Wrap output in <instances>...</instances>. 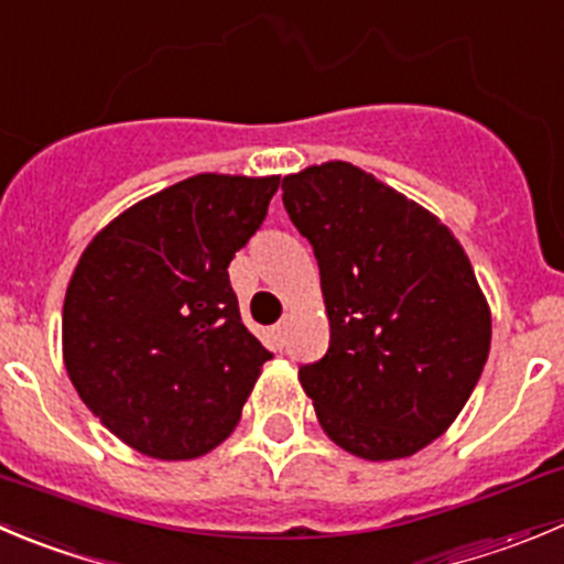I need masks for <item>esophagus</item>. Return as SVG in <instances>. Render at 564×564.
Listing matches in <instances>:
<instances>
[{
	"instance_id": "obj_1",
	"label": "esophagus",
	"mask_w": 564,
	"mask_h": 564,
	"mask_svg": "<svg viewBox=\"0 0 564 564\" xmlns=\"http://www.w3.org/2000/svg\"><path fill=\"white\" fill-rule=\"evenodd\" d=\"M285 335H288V321H279V324L271 326L273 346H285Z\"/></svg>"
}]
</instances>
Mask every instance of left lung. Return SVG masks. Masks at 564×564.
Returning a JSON list of instances; mask_svg holds the SVG:
<instances>
[{
  "label": "left lung",
  "mask_w": 564,
  "mask_h": 564,
  "mask_svg": "<svg viewBox=\"0 0 564 564\" xmlns=\"http://www.w3.org/2000/svg\"><path fill=\"white\" fill-rule=\"evenodd\" d=\"M321 268L329 348L299 371L321 429L371 463L446 432L490 354V304L434 213L343 160L282 180Z\"/></svg>",
  "instance_id": "left-lung-1"
}]
</instances>
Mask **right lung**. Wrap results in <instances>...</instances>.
<instances>
[{"label":"right lung","instance_id":"add662e5","mask_svg":"<svg viewBox=\"0 0 564 564\" xmlns=\"http://www.w3.org/2000/svg\"><path fill=\"white\" fill-rule=\"evenodd\" d=\"M276 187L279 176H187L85 246L63 302V362L135 452L196 459L238 426L271 351L240 321L227 268Z\"/></svg>","mask_w":564,"mask_h":564}]
</instances>
